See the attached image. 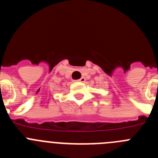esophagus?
I'll use <instances>...</instances> for the list:
<instances>
[{
  "instance_id": "1",
  "label": "esophagus",
  "mask_w": 158,
  "mask_h": 158,
  "mask_svg": "<svg viewBox=\"0 0 158 158\" xmlns=\"http://www.w3.org/2000/svg\"><path fill=\"white\" fill-rule=\"evenodd\" d=\"M77 81H79V82H85V78L82 77L81 78V79H79V80H78Z\"/></svg>"
}]
</instances>
